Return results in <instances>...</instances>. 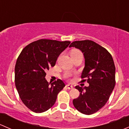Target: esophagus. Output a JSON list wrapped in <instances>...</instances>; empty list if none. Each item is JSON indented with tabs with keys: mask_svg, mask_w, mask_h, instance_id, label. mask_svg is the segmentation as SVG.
<instances>
[{
	"mask_svg": "<svg viewBox=\"0 0 129 129\" xmlns=\"http://www.w3.org/2000/svg\"><path fill=\"white\" fill-rule=\"evenodd\" d=\"M66 87H67V88L68 89H73V87H73V85H70V84H67V85H66Z\"/></svg>",
	"mask_w": 129,
	"mask_h": 129,
	"instance_id": "1",
	"label": "esophagus"
}]
</instances>
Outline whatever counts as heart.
I'll use <instances>...</instances> for the list:
<instances>
[{"instance_id": "obj_1", "label": "heart", "mask_w": 129, "mask_h": 129, "mask_svg": "<svg viewBox=\"0 0 129 129\" xmlns=\"http://www.w3.org/2000/svg\"><path fill=\"white\" fill-rule=\"evenodd\" d=\"M79 50H73V51L72 52H71V54H74V53H77V52H79Z\"/></svg>"}]
</instances>
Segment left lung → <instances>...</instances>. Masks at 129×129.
I'll use <instances>...</instances> for the list:
<instances>
[{
    "label": "left lung",
    "mask_w": 129,
    "mask_h": 129,
    "mask_svg": "<svg viewBox=\"0 0 129 129\" xmlns=\"http://www.w3.org/2000/svg\"><path fill=\"white\" fill-rule=\"evenodd\" d=\"M69 47H75L83 53L85 67L82 79H86L88 87H79L80 95L73 100L75 109L91 115L103 107L109 100L115 85V67L110 53L103 47L89 40L73 42ZM86 80L84 79L82 82Z\"/></svg>",
    "instance_id": "obj_1"
}]
</instances>
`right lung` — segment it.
I'll return each mask as SVG.
<instances>
[{
  "label": "right lung",
  "mask_w": 129,
  "mask_h": 129,
  "mask_svg": "<svg viewBox=\"0 0 129 129\" xmlns=\"http://www.w3.org/2000/svg\"><path fill=\"white\" fill-rule=\"evenodd\" d=\"M71 42L40 39L25 47L17 60L15 82L20 98L30 110L42 113L51 108L57 94L66 86L60 79L50 84L45 71L55 66L60 54Z\"/></svg>",
  "instance_id": "1"
}]
</instances>
